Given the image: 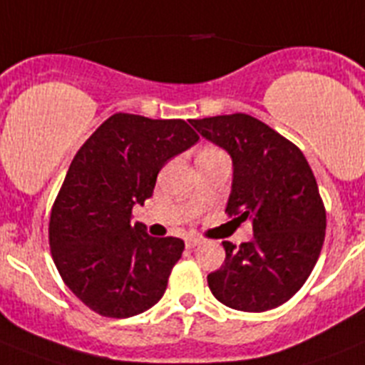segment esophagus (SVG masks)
<instances>
[{
    "mask_svg": "<svg viewBox=\"0 0 365 365\" xmlns=\"http://www.w3.org/2000/svg\"><path fill=\"white\" fill-rule=\"evenodd\" d=\"M185 244H187V248H195V246L202 244V239L200 237H187Z\"/></svg>",
    "mask_w": 365,
    "mask_h": 365,
    "instance_id": "34e87169",
    "label": "esophagus"
}]
</instances>
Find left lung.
Returning <instances> with one entry per match:
<instances>
[{
	"label": "left lung",
	"mask_w": 365,
	"mask_h": 365,
	"mask_svg": "<svg viewBox=\"0 0 365 365\" xmlns=\"http://www.w3.org/2000/svg\"><path fill=\"white\" fill-rule=\"evenodd\" d=\"M233 161L226 213L253 224V239L222 242L226 261L207 275L213 296L230 309L264 312L287 303L309 279L325 240V207L303 152L246 113L191 119Z\"/></svg>",
	"instance_id": "obj_1"
}]
</instances>
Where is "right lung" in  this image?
I'll return each instance as SVG.
<instances>
[{"label":"right lung","instance_id":"1","mask_svg":"<svg viewBox=\"0 0 365 365\" xmlns=\"http://www.w3.org/2000/svg\"><path fill=\"white\" fill-rule=\"evenodd\" d=\"M198 139L183 119L113 113L73 158L51 209V255L97 314L130 318L165 294L185 244L148 235L132 224V207L150 198L161 167Z\"/></svg>","mask_w":365,"mask_h":365}]
</instances>
